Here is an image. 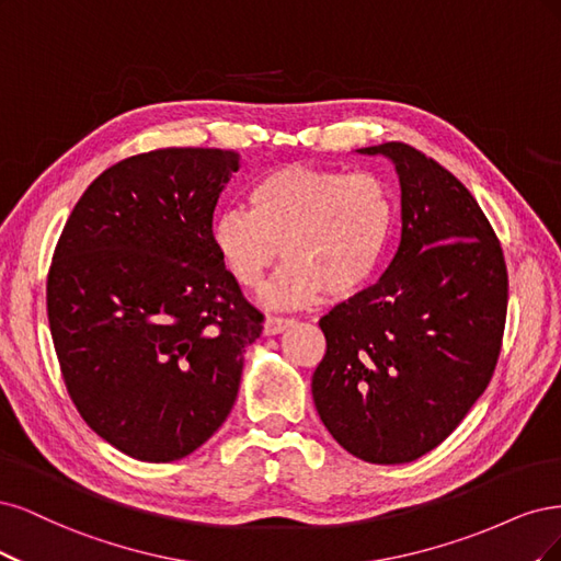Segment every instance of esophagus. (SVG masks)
<instances>
[{"instance_id":"1","label":"esophagus","mask_w":561,"mask_h":561,"mask_svg":"<svg viewBox=\"0 0 561 561\" xmlns=\"http://www.w3.org/2000/svg\"><path fill=\"white\" fill-rule=\"evenodd\" d=\"M294 323V319H288V317H267L265 321H263V333L265 335H277V333H282L284 329H288Z\"/></svg>"}]
</instances>
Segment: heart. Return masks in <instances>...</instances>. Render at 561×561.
Returning <instances> with one entry per match:
<instances>
[{"label": "heart", "mask_w": 561, "mask_h": 561, "mask_svg": "<svg viewBox=\"0 0 561 561\" xmlns=\"http://www.w3.org/2000/svg\"><path fill=\"white\" fill-rule=\"evenodd\" d=\"M249 207L230 205L214 219L211 242L240 286L267 288L273 305H307L323 294L352 298L377 277L396 228V201L382 176L335 168L284 165L249 191Z\"/></svg>", "instance_id": "b5f03b06"}]
</instances>
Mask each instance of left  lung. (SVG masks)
Segmentation results:
<instances>
[{
  "label": "left lung",
  "mask_w": 561,
  "mask_h": 561,
  "mask_svg": "<svg viewBox=\"0 0 561 561\" xmlns=\"http://www.w3.org/2000/svg\"><path fill=\"white\" fill-rule=\"evenodd\" d=\"M401 244L377 284L321 317L312 375L319 417L350 455L408 463L438 447L490 385L508 310V270L492 224L459 179L403 141Z\"/></svg>",
  "instance_id": "obj_1"
}]
</instances>
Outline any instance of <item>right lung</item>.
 <instances>
[{
	"instance_id": "obj_1",
	"label": "right lung",
	"mask_w": 561,
	"mask_h": 561,
	"mask_svg": "<svg viewBox=\"0 0 561 561\" xmlns=\"http://www.w3.org/2000/svg\"><path fill=\"white\" fill-rule=\"evenodd\" d=\"M240 153L156 149L104 170L53 251L46 307L69 399L123 455L176 461L214 436L263 331L211 242Z\"/></svg>"
}]
</instances>
